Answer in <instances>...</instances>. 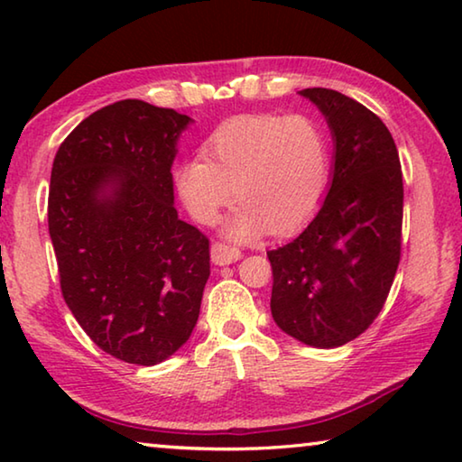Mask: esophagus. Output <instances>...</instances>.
<instances>
[{
  "mask_svg": "<svg viewBox=\"0 0 462 462\" xmlns=\"http://www.w3.org/2000/svg\"><path fill=\"white\" fill-rule=\"evenodd\" d=\"M240 256H242V253L236 246L224 245V242H214V245H212V263L214 264L236 263Z\"/></svg>",
  "mask_w": 462,
  "mask_h": 462,
  "instance_id": "34e87169",
  "label": "esophagus"
}]
</instances>
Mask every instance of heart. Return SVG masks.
<instances>
[{
    "mask_svg": "<svg viewBox=\"0 0 462 462\" xmlns=\"http://www.w3.org/2000/svg\"><path fill=\"white\" fill-rule=\"evenodd\" d=\"M207 159L183 161L175 185L195 220L214 224L236 198L228 236L254 238L267 228L291 232L314 216L330 185V144L308 114H246L220 124Z\"/></svg>",
    "mask_w": 462,
    "mask_h": 462,
    "instance_id": "1",
    "label": "heart"
}]
</instances>
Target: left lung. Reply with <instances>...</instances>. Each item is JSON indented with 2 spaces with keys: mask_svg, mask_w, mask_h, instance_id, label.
Masks as SVG:
<instances>
[{
  "mask_svg": "<svg viewBox=\"0 0 462 462\" xmlns=\"http://www.w3.org/2000/svg\"><path fill=\"white\" fill-rule=\"evenodd\" d=\"M334 138L326 199L300 236L269 250L271 314L295 340L342 346L385 306L402 256L403 181L393 136L371 109L324 88L300 91Z\"/></svg>",
  "mask_w": 462,
  "mask_h": 462,
  "instance_id": "left-lung-1",
  "label": "left lung"
}]
</instances>
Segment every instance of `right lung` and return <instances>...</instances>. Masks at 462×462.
Instances as JSON below:
<instances>
[{"mask_svg": "<svg viewBox=\"0 0 462 462\" xmlns=\"http://www.w3.org/2000/svg\"><path fill=\"white\" fill-rule=\"evenodd\" d=\"M189 116L122 99L59 146L49 232L60 291L85 334L130 365L162 363L189 340L209 277V240L179 220L173 167Z\"/></svg>", "mask_w": 462, "mask_h": 462, "instance_id": "obj_1", "label": "right lung"}]
</instances>
